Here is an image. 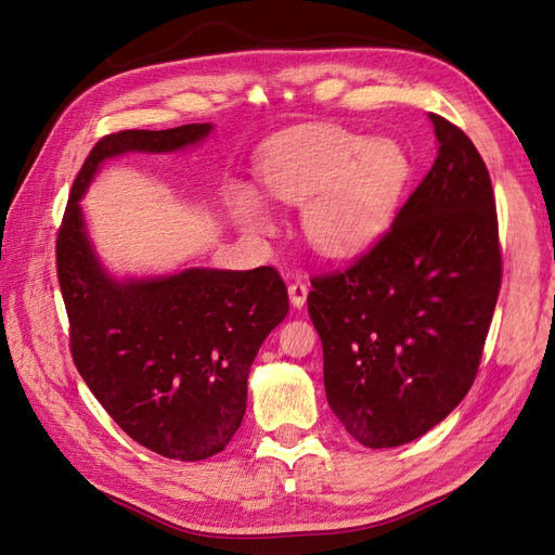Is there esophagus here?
<instances>
[{
  "label": "esophagus",
  "mask_w": 555,
  "mask_h": 555,
  "mask_svg": "<svg viewBox=\"0 0 555 555\" xmlns=\"http://www.w3.org/2000/svg\"><path fill=\"white\" fill-rule=\"evenodd\" d=\"M289 300H292V306H294L296 310H300V308L306 306V300H308V284H306L304 280H296V282L289 284Z\"/></svg>",
  "instance_id": "obj_1"
}]
</instances>
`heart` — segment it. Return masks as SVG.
<instances>
[{
    "label": "heart",
    "mask_w": 555,
    "mask_h": 555,
    "mask_svg": "<svg viewBox=\"0 0 555 555\" xmlns=\"http://www.w3.org/2000/svg\"><path fill=\"white\" fill-rule=\"evenodd\" d=\"M410 173L400 143L333 127L284 133L266 147L259 164L268 196L304 206L306 238L328 257L359 255L384 236ZM231 210L247 231H273L271 212L247 184L233 188Z\"/></svg>",
    "instance_id": "heart-1"
}]
</instances>
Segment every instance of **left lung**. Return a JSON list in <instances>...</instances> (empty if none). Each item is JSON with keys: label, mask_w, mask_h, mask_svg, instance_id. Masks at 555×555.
Here are the masks:
<instances>
[{"label": "left lung", "mask_w": 555, "mask_h": 555, "mask_svg": "<svg viewBox=\"0 0 555 555\" xmlns=\"http://www.w3.org/2000/svg\"><path fill=\"white\" fill-rule=\"evenodd\" d=\"M438 157L386 236L343 273L312 280L324 389L371 449L422 438L475 382L500 292L498 215L475 143L428 113Z\"/></svg>", "instance_id": "8db88e82"}]
</instances>
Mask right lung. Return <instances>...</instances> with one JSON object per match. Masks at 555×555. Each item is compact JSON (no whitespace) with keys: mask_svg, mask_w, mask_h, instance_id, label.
I'll list each match as a JSON object with an SVG mask.
<instances>
[{"mask_svg":"<svg viewBox=\"0 0 555 555\" xmlns=\"http://www.w3.org/2000/svg\"><path fill=\"white\" fill-rule=\"evenodd\" d=\"M212 129L198 122L104 137L74 180L57 236L78 373L131 440L176 461L215 456L241 428L249 367L289 312L287 287L271 266L117 278L96 255L80 198L108 159L182 153Z\"/></svg>","mask_w":555,"mask_h":555,"instance_id":"right-lung-1","label":"right lung"}]
</instances>
